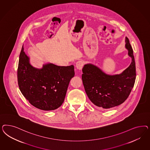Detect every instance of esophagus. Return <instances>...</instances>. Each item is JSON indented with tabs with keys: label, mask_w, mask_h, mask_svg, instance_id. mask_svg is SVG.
<instances>
[{
	"label": "esophagus",
	"mask_w": 150,
	"mask_h": 150,
	"mask_svg": "<svg viewBox=\"0 0 150 150\" xmlns=\"http://www.w3.org/2000/svg\"><path fill=\"white\" fill-rule=\"evenodd\" d=\"M83 65H84V62L82 60H79L76 63V67L79 70H81L83 67Z\"/></svg>",
	"instance_id": "esophagus-1"
}]
</instances>
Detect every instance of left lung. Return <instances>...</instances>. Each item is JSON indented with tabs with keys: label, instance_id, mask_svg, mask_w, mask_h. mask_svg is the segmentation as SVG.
Returning a JSON list of instances; mask_svg holds the SVG:
<instances>
[{
	"label": "left lung",
	"instance_id": "8db88e82",
	"mask_svg": "<svg viewBox=\"0 0 150 150\" xmlns=\"http://www.w3.org/2000/svg\"><path fill=\"white\" fill-rule=\"evenodd\" d=\"M125 48L132 58V63L120 74H107L92 64H87L83 67L82 80L86 93L98 108L108 109L121 105L127 99L134 87L136 79L135 62L127 37Z\"/></svg>",
	"mask_w": 150,
	"mask_h": 150
}]
</instances>
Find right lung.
Instances as JSON below:
<instances>
[{"label":"right lung","instance_id":"add662e5","mask_svg":"<svg viewBox=\"0 0 150 150\" xmlns=\"http://www.w3.org/2000/svg\"><path fill=\"white\" fill-rule=\"evenodd\" d=\"M74 75L73 65L60 67L48 63L41 69L32 67L23 46L18 68V87L23 96L37 108L52 110L60 107Z\"/></svg>","mask_w":150,"mask_h":150}]
</instances>
